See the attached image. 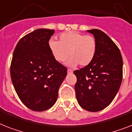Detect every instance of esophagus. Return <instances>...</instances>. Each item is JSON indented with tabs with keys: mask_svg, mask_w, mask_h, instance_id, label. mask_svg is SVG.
Instances as JSON below:
<instances>
[{
	"mask_svg": "<svg viewBox=\"0 0 132 132\" xmlns=\"http://www.w3.org/2000/svg\"><path fill=\"white\" fill-rule=\"evenodd\" d=\"M73 73V70H71V69H67V73L71 74V73Z\"/></svg>",
	"mask_w": 132,
	"mask_h": 132,
	"instance_id": "esophagus-1",
	"label": "esophagus"
}]
</instances>
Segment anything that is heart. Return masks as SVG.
<instances>
[{"label":"heart","mask_w":132,"mask_h":132,"mask_svg":"<svg viewBox=\"0 0 132 132\" xmlns=\"http://www.w3.org/2000/svg\"><path fill=\"white\" fill-rule=\"evenodd\" d=\"M48 46L56 61L63 63L69 57L68 65L71 67L79 64L84 67L94 59L97 50V42L94 36L71 31L59 36V41L51 40Z\"/></svg>","instance_id":"heart-1"}]
</instances>
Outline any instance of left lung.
I'll use <instances>...</instances> for the list:
<instances>
[{"label": "left lung", "mask_w": 132, "mask_h": 132, "mask_svg": "<svg viewBox=\"0 0 132 132\" xmlns=\"http://www.w3.org/2000/svg\"><path fill=\"white\" fill-rule=\"evenodd\" d=\"M97 42L96 53L91 63L76 70V98L85 110L100 111L109 105L120 88L123 59L117 46L107 35L96 29L88 30Z\"/></svg>", "instance_id": "1"}]
</instances>
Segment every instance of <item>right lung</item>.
<instances>
[{"label":"right lung","instance_id":"1","mask_svg":"<svg viewBox=\"0 0 132 132\" xmlns=\"http://www.w3.org/2000/svg\"><path fill=\"white\" fill-rule=\"evenodd\" d=\"M54 29H38L21 38L14 50L11 77L19 99L29 109L43 111L54 105L67 76L48 46Z\"/></svg>","mask_w":132,"mask_h":132}]
</instances>
